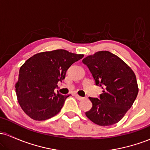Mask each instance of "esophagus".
Returning <instances> with one entry per match:
<instances>
[{
  "instance_id": "34e87169",
  "label": "esophagus",
  "mask_w": 150,
  "mask_h": 150,
  "mask_svg": "<svg viewBox=\"0 0 150 150\" xmlns=\"http://www.w3.org/2000/svg\"><path fill=\"white\" fill-rule=\"evenodd\" d=\"M75 97H76V98L77 99H78V100H83L84 99H85V97H80V96H79V95H75Z\"/></svg>"
}]
</instances>
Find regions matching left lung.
Here are the masks:
<instances>
[{
	"instance_id": "8db88e82",
	"label": "left lung",
	"mask_w": 150,
	"mask_h": 150,
	"mask_svg": "<svg viewBox=\"0 0 150 150\" xmlns=\"http://www.w3.org/2000/svg\"><path fill=\"white\" fill-rule=\"evenodd\" d=\"M82 63L88 67L95 85L104 90L99 98L89 97L92 107L85 113L93 123L108 126L123 118L138 93L136 76L131 68L109 51H99Z\"/></svg>"
}]
</instances>
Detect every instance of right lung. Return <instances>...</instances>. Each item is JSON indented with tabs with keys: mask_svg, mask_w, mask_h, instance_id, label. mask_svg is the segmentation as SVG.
<instances>
[{
	"mask_svg": "<svg viewBox=\"0 0 150 150\" xmlns=\"http://www.w3.org/2000/svg\"><path fill=\"white\" fill-rule=\"evenodd\" d=\"M63 49L35 54L27 60L19 72L15 85L18 101L27 116L36 120H44L56 116L70 95L55 91L58 82L65 79L67 70L83 58Z\"/></svg>",
	"mask_w": 150,
	"mask_h": 150,
	"instance_id": "1",
	"label": "right lung"
}]
</instances>
